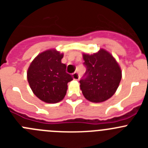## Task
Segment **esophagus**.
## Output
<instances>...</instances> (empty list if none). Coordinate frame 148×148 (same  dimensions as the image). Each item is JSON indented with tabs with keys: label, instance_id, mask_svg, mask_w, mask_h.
I'll return each mask as SVG.
<instances>
[{
	"label": "esophagus",
	"instance_id": "esophagus-1",
	"mask_svg": "<svg viewBox=\"0 0 148 148\" xmlns=\"http://www.w3.org/2000/svg\"><path fill=\"white\" fill-rule=\"evenodd\" d=\"M73 78L74 79V80H78L79 79V75H78V73H74L73 74Z\"/></svg>",
	"mask_w": 148,
	"mask_h": 148
}]
</instances>
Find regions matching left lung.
Returning a JSON list of instances; mask_svg holds the SVG:
<instances>
[{
    "instance_id": "left-lung-1",
    "label": "left lung",
    "mask_w": 148,
    "mask_h": 148,
    "mask_svg": "<svg viewBox=\"0 0 148 148\" xmlns=\"http://www.w3.org/2000/svg\"><path fill=\"white\" fill-rule=\"evenodd\" d=\"M87 70L80 80V87L86 99L103 102L113 95L121 79V70L113 56L104 49L92 55L83 54Z\"/></svg>"
}]
</instances>
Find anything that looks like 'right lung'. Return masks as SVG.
Returning a JSON list of instances; mask_svg holds the SVG:
<instances>
[{"label":"right lung","instance_id":"1","mask_svg":"<svg viewBox=\"0 0 148 148\" xmlns=\"http://www.w3.org/2000/svg\"><path fill=\"white\" fill-rule=\"evenodd\" d=\"M64 54L48 49L38 55L27 70V80L32 92L46 103H58L64 98L67 83L73 77L61 63Z\"/></svg>","mask_w":148,"mask_h":148}]
</instances>
